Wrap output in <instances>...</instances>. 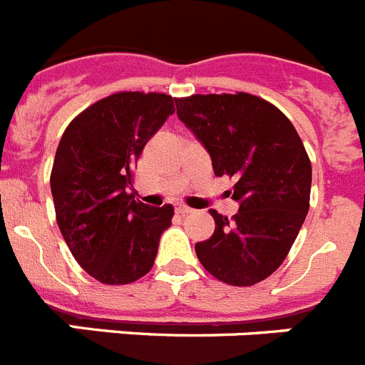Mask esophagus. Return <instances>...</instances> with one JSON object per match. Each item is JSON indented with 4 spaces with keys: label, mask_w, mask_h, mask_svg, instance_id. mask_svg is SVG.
I'll return each instance as SVG.
<instances>
[{
    "label": "esophagus",
    "mask_w": 365,
    "mask_h": 365,
    "mask_svg": "<svg viewBox=\"0 0 365 365\" xmlns=\"http://www.w3.org/2000/svg\"><path fill=\"white\" fill-rule=\"evenodd\" d=\"M176 211H178V213H180V215H189V213H192V210H191V207H187V206H182V204H180V206L176 207Z\"/></svg>",
    "instance_id": "obj_1"
}]
</instances>
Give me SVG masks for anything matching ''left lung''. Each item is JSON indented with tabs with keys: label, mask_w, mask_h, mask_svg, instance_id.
Wrapping results in <instances>:
<instances>
[{
	"label": "left lung",
	"mask_w": 365,
	"mask_h": 365,
	"mask_svg": "<svg viewBox=\"0 0 365 365\" xmlns=\"http://www.w3.org/2000/svg\"><path fill=\"white\" fill-rule=\"evenodd\" d=\"M178 118L211 158L215 176L235 178L240 211L210 210L215 232L195 245L207 272L230 286H254L277 271L308 215L312 165L284 113L247 93L176 100Z\"/></svg>",
	"instance_id": "left-lung-1"
}]
</instances>
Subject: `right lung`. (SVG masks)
<instances>
[{
    "label": "right lung",
    "mask_w": 365,
    "mask_h": 365,
    "mask_svg": "<svg viewBox=\"0 0 365 365\" xmlns=\"http://www.w3.org/2000/svg\"><path fill=\"white\" fill-rule=\"evenodd\" d=\"M174 113L161 93H116L87 107L64 130L50 185L61 234L76 262L102 284H131L158 256L174 207L130 195L140 152Z\"/></svg>",
    "instance_id": "add662e5"
}]
</instances>
